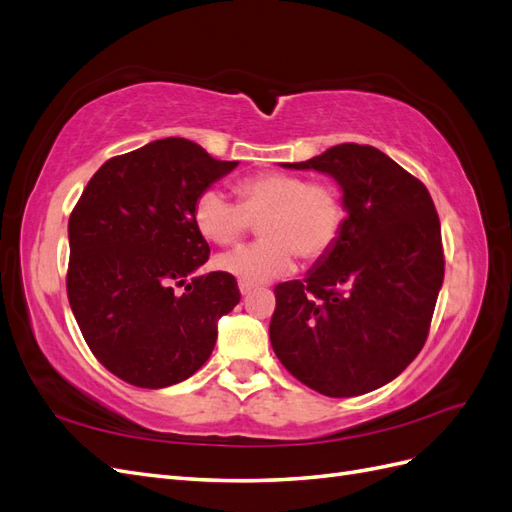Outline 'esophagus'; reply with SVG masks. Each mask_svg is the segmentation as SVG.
Here are the masks:
<instances>
[{
    "label": "esophagus",
    "instance_id": "obj_1",
    "mask_svg": "<svg viewBox=\"0 0 512 512\" xmlns=\"http://www.w3.org/2000/svg\"><path fill=\"white\" fill-rule=\"evenodd\" d=\"M239 290H241V294L245 297V294H250L252 290H254V284H247V282H239Z\"/></svg>",
    "mask_w": 512,
    "mask_h": 512
}]
</instances>
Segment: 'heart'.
Masks as SVG:
<instances>
[{
	"mask_svg": "<svg viewBox=\"0 0 512 512\" xmlns=\"http://www.w3.org/2000/svg\"><path fill=\"white\" fill-rule=\"evenodd\" d=\"M241 203L218 188L196 198L194 224L215 245L241 241L252 220L262 241L215 260L220 271L247 284H265L294 269L297 254L314 262L327 256L344 228V200L333 183L294 173H256L237 183Z\"/></svg>",
	"mask_w": 512,
	"mask_h": 512,
	"instance_id": "obj_1",
	"label": "heart"
}]
</instances>
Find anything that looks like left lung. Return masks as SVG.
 Instances as JSON below:
<instances>
[{"label":"left lung","mask_w":512,"mask_h":512,"mask_svg":"<svg viewBox=\"0 0 512 512\" xmlns=\"http://www.w3.org/2000/svg\"><path fill=\"white\" fill-rule=\"evenodd\" d=\"M331 175L346 220L305 280L275 286L277 359L309 389L354 397L397 378L421 352L444 280L440 220L425 185L386 153L344 143L307 162Z\"/></svg>","instance_id":"left-lung-1"}]
</instances>
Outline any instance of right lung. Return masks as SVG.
Instances as JSON below:
<instances>
[{
  "label": "right lung",
  "instance_id": "add662e5",
  "mask_svg": "<svg viewBox=\"0 0 512 512\" xmlns=\"http://www.w3.org/2000/svg\"><path fill=\"white\" fill-rule=\"evenodd\" d=\"M237 164L162 138L104 162L72 209L68 301L89 350L123 382L164 389L196 374L239 303L232 275L192 277L209 260L194 203Z\"/></svg>",
  "mask_w": 512,
  "mask_h": 512
}]
</instances>
